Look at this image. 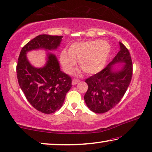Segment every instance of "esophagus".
<instances>
[{
	"label": "esophagus",
	"instance_id": "34e87169",
	"mask_svg": "<svg viewBox=\"0 0 152 152\" xmlns=\"http://www.w3.org/2000/svg\"><path fill=\"white\" fill-rule=\"evenodd\" d=\"M79 82V80L77 79H73V81H72V85H76L77 83H78Z\"/></svg>",
	"mask_w": 152,
	"mask_h": 152
}]
</instances>
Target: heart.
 I'll use <instances>...</instances> for the list:
<instances>
[{
  "label": "heart",
  "mask_w": 152,
  "mask_h": 152,
  "mask_svg": "<svg viewBox=\"0 0 152 152\" xmlns=\"http://www.w3.org/2000/svg\"><path fill=\"white\" fill-rule=\"evenodd\" d=\"M108 42L94 39L72 43L69 52L63 50L60 54V61L67 73H71L79 62L84 73L93 75L99 73L105 66L111 53Z\"/></svg>",
  "instance_id": "obj_1"
}]
</instances>
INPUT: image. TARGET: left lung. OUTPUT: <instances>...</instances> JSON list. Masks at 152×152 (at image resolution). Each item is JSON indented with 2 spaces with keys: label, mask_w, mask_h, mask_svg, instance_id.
Wrapping results in <instances>:
<instances>
[{
  "label": "left lung",
  "mask_w": 152,
  "mask_h": 152,
  "mask_svg": "<svg viewBox=\"0 0 152 152\" xmlns=\"http://www.w3.org/2000/svg\"><path fill=\"white\" fill-rule=\"evenodd\" d=\"M120 50L109 64L99 73L86 79L88 89L84 96L86 105L96 113H103L113 108L126 92L132 75V64L128 49L120 42ZM124 63L120 69L114 66Z\"/></svg>",
  "instance_id": "1"
}]
</instances>
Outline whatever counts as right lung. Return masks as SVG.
<instances>
[{
  "label": "right lung",
  "mask_w": 152,
  "mask_h": 152,
  "mask_svg": "<svg viewBox=\"0 0 152 152\" xmlns=\"http://www.w3.org/2000/svg\"><path fill=\"white\" fill-rule=\"evenodd\" d=\"M62 36L41 34L26 44L21 50L16 67L20 88L30 104L41 113L50 114L61 108L72 87L71 78L60 71L56 56L47 53V62L41 68L32 66L26 57L32 50H55Z\"/></svg>",
  "instance_id": "obj_1"
}]
</instances>
